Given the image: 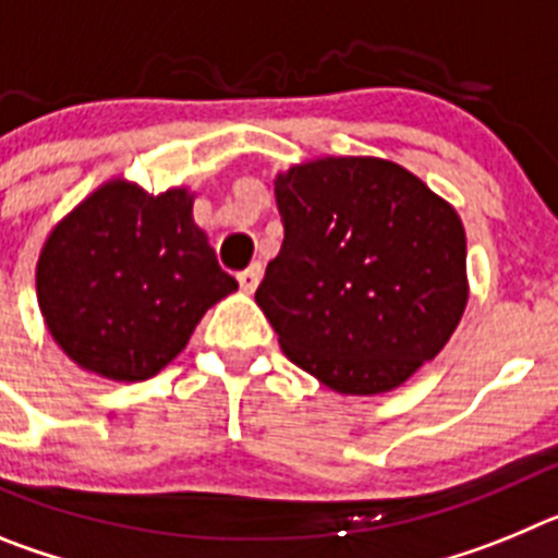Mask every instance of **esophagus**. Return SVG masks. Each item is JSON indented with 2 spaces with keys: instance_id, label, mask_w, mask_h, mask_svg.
<instances>
[{
  "instance_id": "obj_1",
  "label": "esophagus",
  "mask_w": 558,
  "mask_h": 558,
  "mask_svg": "<svg viewBox=\"0 0 558 558\" xmlns=\"http://www.w3.org/2000/svg\"><path fill=\"white\" fill-rule=\"evenodd\" d=\"M236 279H240V288H243L245 293H254L256 284H259V279H263V265L254 263L251 268H245L243 274L236 276Z\"/></svg>"
}]
</instances>
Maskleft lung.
<instances>
[{
  "label": "left lung",
  "mask_w": 558,
  "mask_h": 558,
  "mask_svg": "<svg viewBox=\"0 0 558 558\" xmlns=\"http://www.w3.org/2000/svg\"><path fill=\"white\" fill-rule=\"evenodd\" d=\"M274 190L284 243L254 299L282 352L338 393L402 386L445 349L470 299L458 211L374 156L304 161Z\"/></svg>",
  "instance_id": "8db88e82"
}]
</instances>
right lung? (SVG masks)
<instances>
[{
	"mask_svg": "<svg viewBox=\"0 0 558 558\" xmlns=\"http://www.w3.org/2000/svg\"><path fill=\"white\" fill-rule=\"evenodd\" d=\"M192 201L186 186L150 195L111 179L49 231L38 307L77 366L120 383L153 377L184 352L206 310L234 293Z\"/></svg>",
	"mask_w": 558,
	"mask_h": 558,
	"instance_id": "obj_1",
	"label": "right lung"
}]
</instances>
